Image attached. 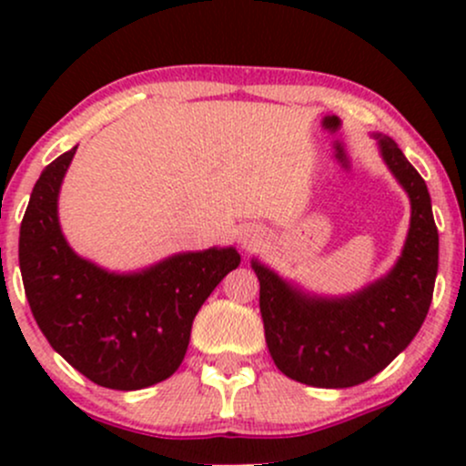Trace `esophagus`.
Returning a JSON list of instances; mask_svg holds the SVG:
<instances>
[{
	"instance_id": "34e87169",
	"label": "esophagus",
	"mask_w": 466,
	"mask_h": 466,
	"mask_svg": "<svg viewBox=\"0 0 466 466\" xmlns=\"http://www.w3.org/2000/svg\"><path fill=\"white\" fill-rule=\"evenodd\" d=\"M256 240H258V234H256V232H245V234H240V243H243L245 248H249V245L256 243Z\"/></svg>"
}]
</instances>
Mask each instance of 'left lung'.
<instances>
[{
	"label": "left lung",
	"mask_w": 466,
	"mask_h": 466,
	"mask_svg": "<svg viewBox=\"0 0 466 466\" xmlns=\"http://www.w3.org/2000/svg\"><path fill=\"white\" fill-rule=\"evenodd\" d=\"M377 142L411 206L403 251L386 276L350 296L324 298L251 260L271 360L307 386L352 388L381 372L419 333L434 296L438 229L430 190L392 137L377 136Z\"/></svg>",
	"instance_id": "obj_1"
}]
</instances>
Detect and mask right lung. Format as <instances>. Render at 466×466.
Wrapping results in <instances>:
<instances>
[{"instance_id":"right-lung-1","label":"right lung","mask_w":466,"mask_h":466,"mask_svg":"<svg viewBox=\"0 0 466 466\" xmlns=\"http://www.w3.org/2000/svg\"><path fill=\"white\" fill-rule=\"evenodd\" d=\"M72 151L36 179L19 232L25 298L50 346L89 381L142 390L164 381L188 350L192 319L240 263L234 248L168 256L142 271L116 274L67 245L58 190Z\"/></svg>"}]
</instances>
